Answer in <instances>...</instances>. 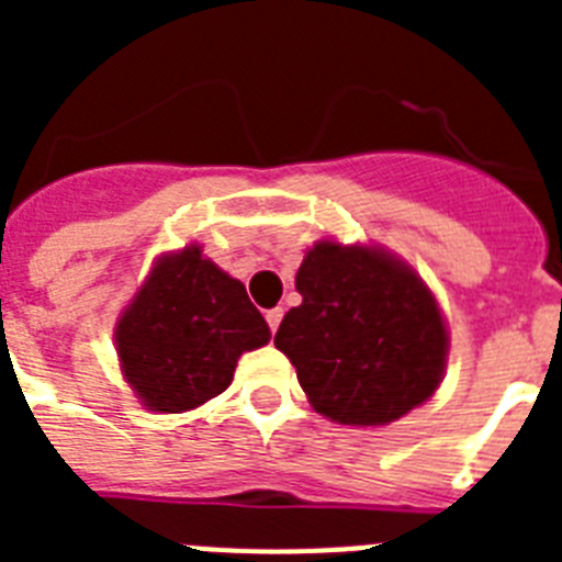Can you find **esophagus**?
<instances>
[{
  "label": "esophagus",
  "instance_id": "34e87169",
  "mask_svg": "<svg viewBox=\"0 0 562 562\" xmlns=\"http://www.w3.org/2000/svg\"><path fill=\"white\" fill-rule=\"evenodd\" d=\"M265 317H267V324H270V331H276L278 324H281V317H284V310H278V306H276V310L267 312Z\"/></svg>",
  "mask_w": 562,
  "mask_h": 562
}]
</instances>
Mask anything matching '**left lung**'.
Listing matches in <instances>:
<instances>
[{
    "instance_id": "obj_1",
    "label": "left lung",
    "mask_w": 562,
    "mask_h": 562,
    "mask_svg": "<svg viewBox=\"0 0 562 562\" xmlns=\"http://www.w3.org/2000/svg\"><path fill=\"white\" fill-rule=\"evenodd\" d=\"M301 306L276 331L317 414L389 425L439 389L448 331L414 270L369 247L317 241L295 276Z\"/></svg>"
}]
</instances>
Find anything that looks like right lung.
<instances>
[{
    "instance_id": "1",
    "label": "right lung",
    "mask_w": 562,
    "mask_h": 562,
    "mask_svg": "<svg viewBox=\"0 0 562 562\" xmlns=\"http://www.w3.org/2000/svg\"><path fill=\"white\" fill-rule=\"evenodd\" d=\"M123 376L143 405L180 414L231 385L241 351L270 340V326L241 281L186 247L154 267L114 331Z\"/></svg>"
}]
</instances>
